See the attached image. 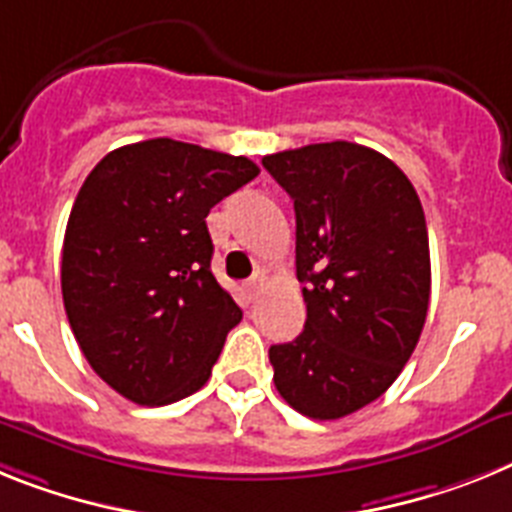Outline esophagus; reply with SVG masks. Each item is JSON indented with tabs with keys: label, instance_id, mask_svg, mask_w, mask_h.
I'll list each match as a JSON object with an SVG mask.
<instances>
[{
	"label": "esophagus",
	"instance_id": "1",
	"mask_svg": "<svg viewBox=\"0 0 512 512\" xmlns=\"http://www.w3.org/2000/svg\"><path fill=\"white\" fill-rule=\"evenodd\" d=\"M262 286H265V275H262V273H255L250 281L244 283V288H247V296H250V299H255L257 293L262 291Z\"/></svg>",
	"mask_w": 512,
	"mask_h": 512
}]
</instances>
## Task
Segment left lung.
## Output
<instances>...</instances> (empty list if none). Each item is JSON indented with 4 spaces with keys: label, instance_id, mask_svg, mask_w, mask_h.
I'll return each instance as SVG.
<instances>
[{
    "label": "left lung",
    "instance_id": "obj_1",
    "mask_svg": "<svg viewBox=\"0 0 512 512\" xmlns=\"http://www.w3.org/2000/svg\"><path fill=\"white\" fill-rule=\"evenodd\" d=\"M296 211L306 324L270 345L275 389L311 420L379 399L420 340L430 301L428 226L412 182L350 141L262 157Z\"/></svg>",
    "mask_w": 512,
    "mask_h": 512
}]
</instances>
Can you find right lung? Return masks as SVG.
<instances>
[{"label": "right lung", "instance_id": "obj_1", "mask_svg": "<svg viewBox=\"0 0 512 512\" xmlns=\"http://www.w3.org/2000/svg\"><path fill=\"white\" fill-rule=\"evenodd\" d=\"M260 175L252 159L149 139L79 190L61 252L66 317L92 371L136 404L190 397L242 309L211 273L206 216Z\"/></svg>", "mask_w": 512, "mask_h": 512}]
</instances>
